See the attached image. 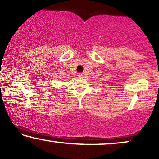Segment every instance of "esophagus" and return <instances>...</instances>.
Returning a JSON list of instances; mask_svg holds the SVG:
<instances>
[{
	"instance_id": "34e87169",
	"label": "esophagus",
	"mask_w": 159,
	"mask_h": 159,
	"mask_svg": "<svg viewBox=\"0 0 159 159\" xmlns=\"http://www.w3.org/2000/svg\"><path fill=\"white\" fill-rule=\"evenodd\" d=\"M78 78H84V75L83 73H80V74H78Z\"/></svg>"
}]
</instances>
